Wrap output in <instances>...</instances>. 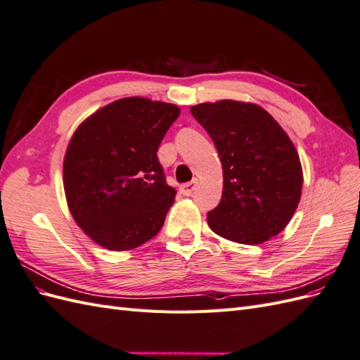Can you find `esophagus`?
Listing matches in <instances>:
<instances>
[{
	"mask_svg": "<svg viewBox=\"0 0 360 360\" xmlns=\"http://www.w3.org/2000/svg\"><path fill=\"white\" fill-rule=\"evenodd\" d=\"M197 184H198L197 180H192L189 183H184V184H181V186H180V192L183 195H191L195 191V188H197Z\"/></svg>",
	"mask_w": 360,
	"mask_h": 360,
	"instance_id": "1",
	"label": "esophagus"
}]
</instances>
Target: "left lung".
Segmentation results:
<instances>
[{
  "label": "left lung",
  "mask_w": 360,
  "mask_h": 360,
  "mask_svg": "<svg viewBox=\"0 0 360 360\" xmlns=\"http://www.w3.org/2000/svg\"><path fill=\"white\" fill-rule=\"evenodd\" d=\"M219 153L222 198L207 214L217 236L259 245L278 236L297 209L303 174L288 135L263 108L221 101L191 108Z\"/></svg>",
  "instance_id": "8db88e82"
}]
</instances>
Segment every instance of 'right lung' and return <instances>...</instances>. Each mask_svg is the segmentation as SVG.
I'll return each mask as SVG.
<instances>
[{"label":"right lung","mask_w":360,"mask_h":360,"mask_svg":"<svg viewBox=\"0 0 360 360\" xmlns=\"http://www.w3.org/2000/svg\"><path fill=\"white\" fill-rule=\"evenodd\" d=\"M180 108L126 97L90 115L73 134L63 165L70 213L84 233L111 250L155 237L176 198L158 148Z\"/></svg>","instance_id":"right-lung-1"}]
</instances>
